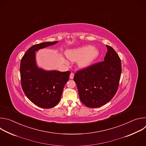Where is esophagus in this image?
<instances>
[{
  "label": "esophagus",
  "instance_id": "obj_1",
  "mask_svg": "<svg viewBox=\"0 0 146 146\" xmlns=\"http://www.w3.org/2000/svg\"><path fill=\"white\" fill-rule=\"evenodd\" d=\"M73 77H74V73H71L70 74V79H73Z\"/></svg>",
  "mask_w": 146,
  "mask_h": 146
}]
</instances>
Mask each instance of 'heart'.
Segmentation results:
<instances>
[{"label": "heart", "instance_id": "obj_1", "mask_svg": "<svg viewBox=\"0 0 146 146\" xmlns=\"http://www.w3.org/2000/svg\"><path fill=\"white\" fill-rule=\"evenodd\" d=\"M99 54V50L91 46H81L66 52V57L71 61H78V66L82 69L90 66Z\"/></svg>", "mask_w": 146, "mask_h": 146}]
</instances>
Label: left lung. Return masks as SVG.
<instances>
[{
  "label": "left lung",
  "instance_id": "left-lung-1",
  "mask_svg": "<svg viewBox=\"0 0 146 146\" xmlns=\"http://www.w3.org/2000/svg\"><path fill=\"white\" fill-rule=\"evenodd\" d=\"M103 61L78 70L73 80L81 102L88 108H99L108 103L116 94L121 77V59L110 46Z\"/></svg>",
  "mask_w": 146,
  "mask_h": 146
}]
</instances>
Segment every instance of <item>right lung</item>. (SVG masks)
Wrapping results in <instances>:
<instances>
[{"instance_id":"obj_1","label":"right lung","mask_w":146,"mask_h":146,"mask_svg":"<svg viewBox=\"0 0 146 146\" xmlns=\"http://www.w3.org/2000/svg\"><path fill=\"white\" fill-rule=\"evenodd\" d=\"M58 41L44 42L30 47L20 64L21 82L27 97L35 105L43 109L54 108L60 101L70 71H47L37 67L36 51L54 45Z\"/></svg>"}]
</instances>
